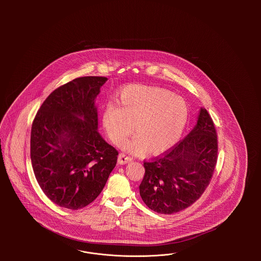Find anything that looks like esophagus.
<instances>
[{"label": "esophagus", "instance_id": "1", "mask_svg": "<svg viewBox=\"0 0 261 261\" xmlns=\"http://www.w3.org/2000/svg\"><path fill=\"white\" fill-rule=\"evenodd\" d=\"M132 161H133V158H132V157H130V156H127L126 154H124V153H121V154H119V165H124V164L130 163V162H132Z\"/></svg>", "mask_w": 261, "mask_h": 261}]
</instances>
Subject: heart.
I'll return each mask as SVG.
<instances>
[{"mask_svg": "<svg viewBox=\"0 0 261 261\" xmlns=\"http://www.w3.org/2000/svg\"><path fill=\"white\" fill-rule=\"evenodd\" d=\"M118 106L109 103L103 111L102 123L111 141L125 144L127 150L142 154L146 150L161 154L180 139L189 118V108L181 96L156 87L131 85L124 88Z\"/></svg>", "mask_w": 261, "mask_h": 261, "instance_id": "b5f03b06", "label": "heart"}]
</instances>
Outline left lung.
Segmentation results:
<instances>
[{"instance_id":"1","label":"left lung","mask_w":261,"mask_h":261,"mask_svg":"<svg viewBox=\"0 0 261 261\" xmlns=\"http://www.w3.org/2000/svg\"><path fill=\"white\" fill-rule=\"evenodd\" d=\"M217 151L214 121L207 111L201 108L190 134L162 157L143 163L142 201L158 214H172L189 207L208 186Z\"/></svg>"}]
</instances>
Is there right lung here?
<instances>
[{"label":"right lung","mask_w":261,"mask_h":261,"mask_svg":"<svg viewBox=\"0 0 261 261\" xmlns=\"http://www.w3.org/2000/svg\"><path fill=\"white\" fill-rule=\"evenodd\" d=\"M107 79L84 76L57 88L32 123L35 178L46 196L65 208L91 204L117 165L119 152L97 131L95 98Z\"/></svg>","instance_id":"1"}]
</instances>
